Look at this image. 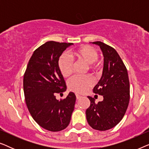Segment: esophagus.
I'll use <instances>...</instances> for the list:
<instances>
[{"mask_svg": "<svg viewBox=\"0 0 149 149\" xmlns=\"http://www.w3.org/2000/svg\"><path fill=\"white\" fill-rule=\"evenodd\" d=\"M81 97V95H78V94H76V98H77V100L80 99Z\"/></svg>", "mask_w": 149, "mask_h": 149, "instance_id": "34e87169", "label": "esophagus"}]
</instances>
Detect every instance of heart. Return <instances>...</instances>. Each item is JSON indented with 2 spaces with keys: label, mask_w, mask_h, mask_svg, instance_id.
Segmentation results:
<instances>
[{
  "label": "heart",
  "mask_w": 149,
  "mask_h": 149,
  "mask_svg": "<svg viewBox=\"0 0 149 149\" xmlns=\"http://www.w3.org/2000/svg\"><path fill=\"white\" fill-rule=\"evenodd\" d=\"M71 54L77 60L83 61L88 64L89 70L93 72H97L100 69V64L96 61L98 58V52L93 47L83 45L72 51ZM58 66L64 77H68L72 74L73 62L66 54H62L59 58ZM93 85V81L89 76H75L70 79L68 83L69 89L79 94L86 93Z\"/></svg>",
  "instance_id": "obj_1"
}]
</instances>
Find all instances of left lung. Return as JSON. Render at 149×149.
I'll list each match as a JSON object with an SVG mask.
<instances>
[{"label":"left lung","mask_w":149,"mask_h":149,"mask_svg":"<svg viewBox=\"0 0 149 149\" xmlns=\"http://www.w3.org/2000/svg\"><path fill=\"white\" fill-rule=\"evenodd\" d=\"M100 47L104 68L100 80L93 89L103 96V100L91 102L86 110L87 121L93 129L106 131L117 125L127 111L130 102V81L127 68L115 49L101 41L93 42Z\"/></svg>","instance_id":"1"}]
</instances>
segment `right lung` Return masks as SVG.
Here are the masks:
<instances>
[{
    "label": "right lung",
    "mask_w": 149,
    "mask_h": 149,
    "mask_svg": "<svg viewBox=\"0 0 149 149\" xmlns=\"http://www.w3.org/2000/svg\"><path fill=\"white\" fill-rule=\"evenodd\" d=\"M72 45L56 41L42 45L34 52L24 75V92L28 111L40 127L51 132L64 130L74 111V93L70 92L60 100L56 98V93L66 89L58 66V59Z\"/></svg>",
    "instance_id": "1"
}]
</instances>
